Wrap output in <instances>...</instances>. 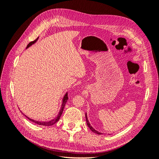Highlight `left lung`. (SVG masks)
<instances>
[{"instance_id":"obj_1","label":"left lung","mask_w":159,"mask_h":159,"mask_svg":"<svg viewBox=\"0 0 159 159\" xmlns=\"http://www.w3.org/2000/svg\"><path fill=\"white\" fill-rule=\"evenodd\" d=\"M85 119H86V122H87L88 126V127H89V128L91 129V131H93V133H96V134H102V133H99V132L97 131H96V130H95V129L92 127V126L91 125L90 123H89V121H88V119L87 114H86V113H85Z\"/></svg>"}]
</instances>
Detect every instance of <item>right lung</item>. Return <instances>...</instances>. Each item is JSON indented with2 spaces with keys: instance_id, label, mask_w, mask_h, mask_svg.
Wrapping results in <instances>:
<instances>
[{
  "instance_id": "right-lung-1",
  "label": "right lung",
  "mask_w": 159,
  "mask_h": 159,
  "mask_svg": "<svg viewBox=\"0 0 159 159\" xmlns=\"http://www.w3.org/2000/svg\"><path fill=\"white\" fill-rule=\"evenodd\" d=\"M38 38H37V39H36L35 40H34V41H32V42H30L29 43V44H28V46H27V47H26V48H28V47H30V46H32L33 44H34V43L38 40ZM68 93H66V95H64V98H63V100H62L61 107V109H60V112H59L58 115H57V116L55 119L51 120V121H50L46 122V121H35V120H33V119H30L29 117H28L27 116H26L25 115V117H26V118H28V119L30 120V121H32V122H34V123H36V124H38V125H44V126H51V125H54L56 123H57V121H59V119H60V117H61V115L62 113H63L64 108V107H65V105H66V102H67V101H68ZM23 115H24V113H23Z\"/></svg>"
}]
</instances>
